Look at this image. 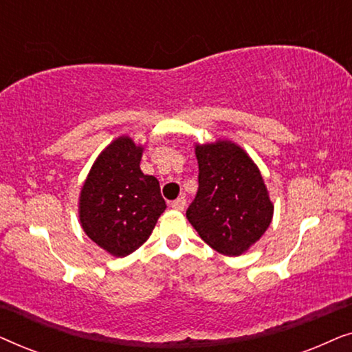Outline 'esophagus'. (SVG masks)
I'll use <instances>...</instances> for the list:
<instances>
[{
	"label": "esophagus",
	"mask_w": 352,
	"mask_h": 352,
	"mask_svg": "<svg viewBox=\"0 0 352 352\" xmlns=\"http://www.w3.org/2000/svg\"><path fill=\"white\" fill-rule=\"evenodd\" d=\"M186 204H187L186 197L181 195V197H177L176 200L171 201V208H175V210H177V211H182V210L186 208Z\"/></svg>",
	"instance_id": "1"
}]
</instances>
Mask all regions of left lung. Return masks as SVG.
I'll return each mask as SVG.
<instances>
[{
	"instance_id": "obj_1",
	"label": "left lung",
	"mask_w": 352,
	"mask_h": 352,
	"mask_svg": "<svg viewBox=\"0 0 352 352\" xmlns=\"http://www.w3.org/2000/svg\"><path fill=\"white\" fill-rule=\"evenodd\" d=\"M199 190L187 219L216 252L239 256L266 232L274 206L256 165L228 141L197 146Z\"/></svg>"
}]
</instances>
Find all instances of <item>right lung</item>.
<instances>
[{
  "label": "right lung",
  "instance_id": "1",
  "mask_svg": "<svg viewBox=\"0 0 352 352\" xmlns=\"http://www.w3.org/2000/svg\"><path fill=\"white\" fill-rule=\"evenodd\" d=\"M142 147L123 136L98 157L80 195L86 235L112 253L126 256L148 239L166 204L157 177L139 168Z\"/></svg>",
  "mask_w": 352,
  "mask_h": 352
}]
</instances>
